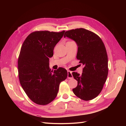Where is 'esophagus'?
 Returning <instances> with one entry per match:
<instances>
[{
    "mask_svg": "<svg viewBox=\"0 0 126 126\" xmlns=\"http://www.w3.org/2000/svg\"><path fill=\"white\" fill-rule=\"evenodd\" d=\"M67 72H68V76H67L68 78V79L73 78V76H72V72L69 70H68Z\"/></svg>",
    "mask_w": 126,
    "mask_h": 126,
    "instance_id": "34e87169",
    "label": "esophagus"
}]
</instances>
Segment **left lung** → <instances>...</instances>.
<instances>
[{"label": "left lung", "instance_id": "1", "mask_svg": "<svg viewBox=\"0 0 126 126\" xmlns=\"http://www.w3.org/2000/svg\"><path fill=\"white\" fill-rule=\"evenodd\" d=\"M66 37L77 44V59L84 66L81 75L72 73L78 81L72 91L82 100H92L101 93L108 76V56L105 45L96 33L84 28L68 30L64 35Z\"/></svg>", "mask_w": 126, "mask_h": 126}]
</instances>
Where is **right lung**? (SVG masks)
<instances>
[{
    "instance_id": "right-lung-1",
    "label": "right lung",
    "mask_w": 126,
    "mask_h": 126,
    "mask_svg": "<svg viewBox=\"0 0 126 126\" xmlns=\"http://www.w3.org/2000/svg\"><path fill=\"white\" fill-rule=\"evenodd\" d=\"M64 32H32L21 46L18 60L19 79L26 94L36 104L46 105L54 100L60 82L67 77L64 68L53 71L49 67V58Z\"/></svg>"
}]
</instances>
